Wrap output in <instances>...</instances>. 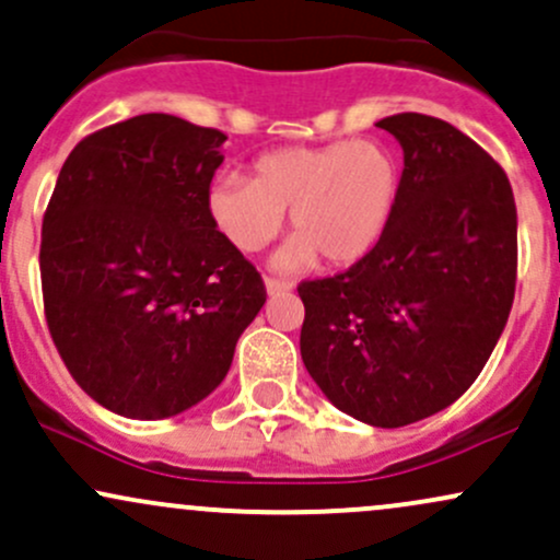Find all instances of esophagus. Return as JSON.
<instances>
[{"mask_svg":"<svg viewBox=\"0 0 560 560\" xmlns=\"http://www.w3.org/2000/svg\"><path fill=\"white\" fill-rule=\"evenodd\" d=\"M265 285H267V293H269V295H280V293H288V291H291L293 282L280 280V278H272V275H267V278H265Z\"/></svg>","mask_w":560,"mask_h":560,"instance_id":"obj_1","label":"esophagus"}]
</instances>
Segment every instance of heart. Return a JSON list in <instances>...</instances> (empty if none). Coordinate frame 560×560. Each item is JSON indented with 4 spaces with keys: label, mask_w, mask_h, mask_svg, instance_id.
Returning a JSON list of instances; mask_svg holds the SVG:
<instances>
[{
    "label": "heart",
    "mask_w": 560,
    "mask_h": 560,
    "mask_svg": "<svg viewBox=\"0 0 560 560\" xmlns=\"http://www.w3.org/2000/svg\"><path fill=\"white\" fill-rule=\"evenodd\" d=\"M400 175L396 151L372 138L285 147L261 154L252 177L214 180L207 209L214 228L241 252L265 248L291 209L293 241L278 265L299 269L322 256L325 265L348 267L372 254L390 228Z\"/></svg>",
    "instance_id": "b5f03b06"
}]
</instances>
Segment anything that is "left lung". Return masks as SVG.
Wrapping results in <instances>:
<instances>
[{"label":"left lung","instance_id":"obj_1","mask_svg":"<svg viewBox=\"0 0 560 560\" xmlns=\"http://www.w3.org/2000/svg\"><path fill=\"white\" fill-rule=\"evenodd\" d=\"M377 128L404 149L383 241L332 278L299 282L301 359L327 398L374 427H406L462 398L488 364L516 291L509 175L438 117Z\"/></svg>","mask_w":560,"mask_h":560}]
</instances>
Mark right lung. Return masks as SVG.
<instances>
[{
    "label": "right lung",
    "instance_id": "add662e5",
    "mask_svg": "<svg viewBox=\"0 0 560 560\" xmlns=\"http://www.w3.org/2000/svg\"><path fill=\"white\" fill-rule=\"evenodd\" d=\"M225 138L149 112L85 136L59 170L38 252L46 325L72 380L120 417L207 398L267 301L207 209Z\"/></svg>",
    "mask_w": 560,
    "mask_h": 560
}]
</instances>
